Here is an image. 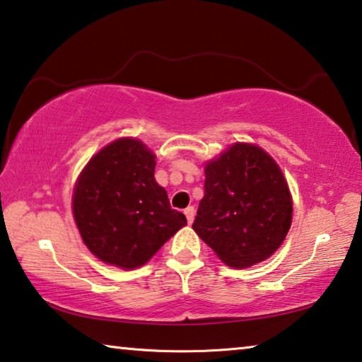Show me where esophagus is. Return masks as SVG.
I'll return each instance as SVG.
<instances>
[{"label": "esophagus", "instance_id": "obj_1", "mask_svg": "<svg viewBox=\"0 0 362 362\" xmlns=\"http://www.w3.org/2000/svg\"><path fill=\"white\" fill-rule=\"evenodd\" d=\"M185 215H186V218H187V223L191 225L192 221H194V216H196V210H194L192 205H189L187 209H185Z\"/></svg>", "mask_w": 362, "mask_h": 362}]
</instances>
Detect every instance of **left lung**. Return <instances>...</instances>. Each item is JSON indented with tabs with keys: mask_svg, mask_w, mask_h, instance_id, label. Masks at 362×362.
I'll list each match as a JSON object with an SVG mask.
<instances>
[{
	"mask_svg": "<svg viewBox=\"0 0 362 362\" xmlns=\"http://www.w3.org/2000/svg\"><path fill=\"white\" fill-rule=\"evenodd\" d=\"M204 191L192 228L221 262L246 269L269 259L285 241L291 194L264 148L233 144L205 165Z\"/></svg>",
	"mask_w": 362,
	"mask_h": 362,
	"instance_id": "1",
	"label": "left lung"
}]
</instances>
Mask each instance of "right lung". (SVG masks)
I'll return each instance as SVG.
<instances>
[{
	"mask_svg": "<svg viewBox=\"0 0 362 362\" xmlns=\"http://www.w3.org/2000/svg\"><path fill=\"white\" fill-rule=\"evenodd\" d=\"M153 173L152 150L123 137L93 155L77 177L72 214L82 241L102 262L137 269L187 223Z\"/></svg>",
	"mask_w": 362,
	"mask_h": 362,
	"instance_id": "obj_1",
	"label": "right lung"
}]
</instances>
